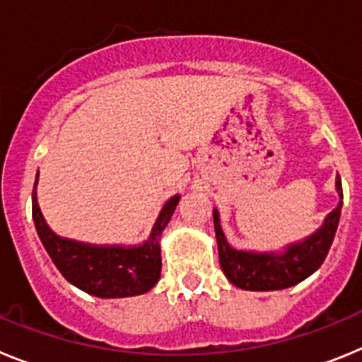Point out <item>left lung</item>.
Here are the masks:
<instances>
[{"instance_id":"left-lung-1","label":"left lung","mask_w":362,"mask_h":362,"mask_svg":"<svg viewBox=\"0 0 362 362\" xmlns=\"http://www.w3.org/2000/svg\"><path fill=\"white\" fill-rule=\"evenodd\" d=\"M335 190L341 199L337 206L325 217L322 225L310 233L308 238L290 243L279 252L235 250L226 241L225 232L221 228L219 210L214 209L217 252L226 279L243 290L272 292V290L290 288L312 276L328 255L337 232L339 217L343 209V185L339 174L335 179Z\"/></svg>"}]
</instances>
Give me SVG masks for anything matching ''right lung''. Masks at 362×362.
Segmentation results:
<instances>
[{
  "instance_id": "obj_1",
  "label": "right lung",
  "mask_w": 362,
  "mask_h": 362,
  "mask_svg": "<svg viewBox=\"0 0 362 362\" xmlns=\"http://www.w3.org/2000/svg\"><path fill=\"white\" fill-rule=\"evenodd\" d=\"M37 181L32 190V219L52 263L76 288L101 299L141 296L152 290L161 276V233L181 196L163 204L148 238L139 245H90L62 238L52 232L37 204Z\"/></svg>"
}]
</instances>
